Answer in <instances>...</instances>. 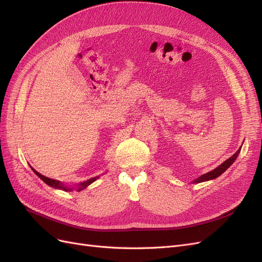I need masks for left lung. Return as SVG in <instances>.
<instances>
[{"label":"left lung","instance_id":"1","mask_svg":"<svg viewBox=\"0 0 262 262\" xmlns=\"http://www.w3.org/2000/svg\"><path fill=\"white\" fill-rule=\"evenodd\" d=\"M239 152H241V148L237 150V152L233 156L227 158V160L224 163H222L219 166V167H216L215 169H213V170H211V171H209L207 173H204V175L200 176L199 178H196L193 182H196V184H199V182H203V181H208V180H212V179L217 178L219 176H221L222 173H223L229 167V166H231L235 162V160L237 158V156H238Z\"/></svg>","mask_w":262,"mask_h":262}]
</instances>
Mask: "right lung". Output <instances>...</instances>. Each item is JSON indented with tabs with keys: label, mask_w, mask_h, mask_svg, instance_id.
Here are the masks:
<instances>
[{
	"label": "right lung",
	"mask_w": 262,
	"mask_h": 262,
	"mask_svg": "<svg viewBox=\"0 0 262 262\" xmlns=\"http://www.w3.org/2000/svg\"><path fill=\"white\" fill-rule=\"evenodd\" d=\"M30 167H31V166H30ZM31 169H33V171L36 173V175H37L39 178H40L41 180L45 181V184H47V185L52 187V188L62 189V190H64V191H71V190H73V188H69V187H67V186H63V184H61V182H60L59 180H54V179H51V178H48V177H46V176L41 175V173H39L38 171H36L33 167H31ZM98 178H99V177H94V178H91V179L86 180V181H84V182H81V184H78V185H77V191H81V190L85 189L87 186H90V185L92 184V182H94L95 180L98 179Z\"/></svg>",
	"instance_id": "obj_1"
}]
</instances>
